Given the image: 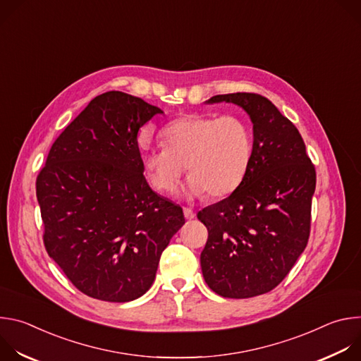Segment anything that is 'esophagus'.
I'll list each match as a JSON object with an SVG mask.
<instances>
[{
    "instance_id": "1",
    "label": "esophagus",
    "mask_w": 361,
    "mask_h": 361,
    "mask_svg": "<svg viewBox=\"0 0 361 361\" xmlns=\"http://www.w3.org/2000/svg\"><path fill=\"white\" fill-rule=\"evenodd\" d=\"M183 212H184V217L187 219V220H192L194 217H195V214H194V212L191 210V209H183Z\"/></svg>"
}]
</instances>
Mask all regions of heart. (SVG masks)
Listing matches in <instances>:
<instances>
[{
  "label": "heart",
  "mask_w": 361,
  "mask_h": 361,
  "mask_svg": "<svg viewBox=\"0 0 361 361\" xmlns=\"http://www.w3.org/2000/svg\"><path fill=\"white\" fill-rule=\"evenodd\" d=\"M163 138L166 145L148 148L142 156L145 178L159 192L171 191L187 166L191 176L183 195L226 197L243 183L252 160V128L238 114L184 116L164 127Z\"/></svg>",
  "instance_id": "heart-1"
}]
</instances>
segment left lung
Listing matches in <instances>:
<instances>
[{
    "mask_svg": "<svg viewBox=\"0 0 361 361\" xmlns=\"http://www.w3.org/2000/svg\"><path fill=\"white\" fill-rule=\"evenodd\" d=\"M252 123L254 151L245 178L227 198L198 212L209 230L200 255L205 283L221 297L271 291L293 269L310 235L316 170L295 126L270 99L251 92L214 95Z\"/></svg>",
    "mask_w": 361,
    "mask_h": 361,
    "instance_id": "1",
    "label": "left lung"
}]
</instances>
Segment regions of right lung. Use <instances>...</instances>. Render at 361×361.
<instances>
[{
    "instance_id": "1",
    "label": "right lung",
    "mask_w": 361,
    "mask_h": 361,
    "mask_svg": "<svg viewBox=\"0 0 361 361\" xmlns=\"http://www.w3.org/2000/svg\"><path fill=\"white\" fill-rule=\"evenodd\" d=\"M163 110L109 91L95 97L51 147L37 177L44 244L84 294L111 302L141 297L185 223L180 205L154 192L138 130Z\"/></svg>"
}]
</instances>
